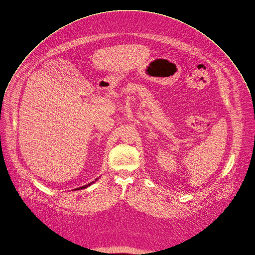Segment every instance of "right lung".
I'll return each instance as SVG.
<instances>
[{
	"instance_id": "right-lung-1",
	"label": "right lung",
	"mask_w": 255,
	"mask_h": 255,
	"mask_svg": "<svg viewBox=\"0 0 255 255\" xmlns=\"http://www.w3.org/2000/svg\"><path fill=\"white\" fill-rule=\"evenodd\" d=\"M98 179H99V178H97V179H96V180H94V181H92V182H90V183H88V184H87V185H83V186H81V187H78V188H75V189H74V190H80V189H84V188H87V187H88V186H90V185H92V184H94V183H95V182H96V181H97V180H98Z\"/></svg>"
}]
</instances>
